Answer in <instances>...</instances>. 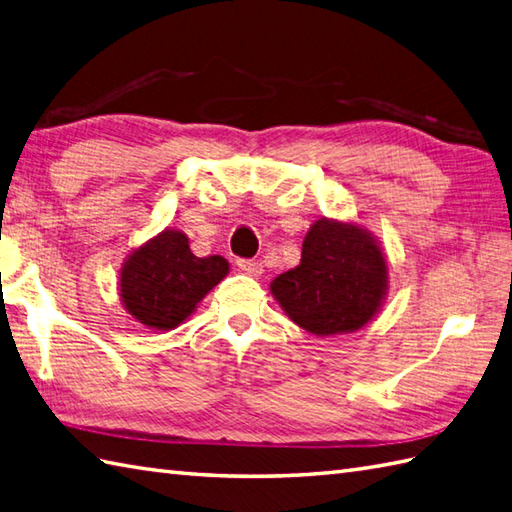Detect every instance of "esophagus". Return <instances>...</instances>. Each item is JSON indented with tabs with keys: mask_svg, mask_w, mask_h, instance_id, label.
<instances>
[{
	"mask_svg": "<svg viewBox=\"0 0 512 512\" xmlns=\"http://www.w3.org/2000/svg\"><path fill=\"white\" fill-rule=\"evenodd\" d=\"M236 267L243 271V274L247 276H260L263 274V265L258 263V260H252V258H238L236 260Z\"/></svg>",
	"mask_w": 512,
	"mask_h": 512,
	"instance_id": "1",
	"label": "esophagus"
}]
</instances>
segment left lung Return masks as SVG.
<instances>
[{
    "mask_svg": "<svg viewBox=\"0 0 512 512\" xmlns=\"http://www.w3.org/2000/svg\"><path fill=\"white\" fill-rule=\"evenodd\" d=\"M388 265L370 232L320 219L302 243L300 265L271 282L291 320L313 335L352 333L379 311Z\"/></svg>",
    "mask_w": 512,
    "mask_h": 512,
    "instance_id": "left-lung-1",
    "label": "left lung"
}]
</instances>
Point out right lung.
Instances as JSON below:
<instances>
[{"label": "right lung", "mask_w": 512, "mask_h": 512, "mask_svg": "<svg viewBox=\"0 0 512 512\" xmlns=\"http://www.w3.org/2000/svg\"><path fill=\"white\" fill-rule=\"evenodd\" d=\"M230 265L221 256L199 258L186 234L164 230L142 245L122 267V304L140 324L168 331L197 309L208 291L225 278Z\"/></svg>", "instance_id": "right-lung-1"}]
</instances>
